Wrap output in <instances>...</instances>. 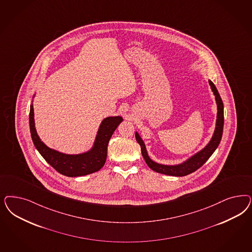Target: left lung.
Returning <instances> with one entry per match:
<instances>
[{"label": "left lung", "instance_id": "obj_1", "mask_svg": "<svg viewBox=\"0 0 252 252\" xmlns=\"http://www.w3.org/2000/svg\"><path fill=\"white\" fill-rule=\"evenodd\" d=\"M209 84L211 86V91L215 96V101L217 105V117H216V123H215V129L213 131V134L211 136L209 143L203 147L201 150L192 155L190 158H187L185 161L174 164V165H165L161 163H158L150 158L146 150L145 142L141 138L138 131H135V138L141 146V152L142 156L145 158L147 166L158 173H162L166 175L171 176H186L192 172L199 169L204 163L206 162L211 155L214 153L216 148L220 145V142L222 136V130H223V104L221 101V98L220 96L218 90L215 87L214 83L209 80Z\"/></svg>", "mask_w": 252, "mask_h": 252}]
</instances>
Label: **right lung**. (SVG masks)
<instances>
[{
	"label": "right lung",
	"mask_w": 252,
	"mask_h": 252,
	"mask_svg": "<svg viewBox=\"0 0 252 252\" xmlns=\"http://www.w3.org/2000/svg\"><path fill=\"white\" fill-rule=\"evenodd\" d=\"M32 102L30 110V129L33 144L41 157L56 171L67 177H78L98 171L105 165L108 142L123 121L122 116L106 117L101 122L94 144L89 150L80 154H65L50 148L39 137L35 128Z\"/></svg>",
	"instance_id": "obj_1"
}]
</instances>
